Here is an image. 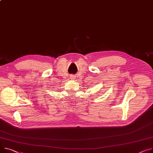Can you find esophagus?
<instances>
[{
  "instance_id": "1",
  "label": "esophagus",
  "mask_w": 153,
  "mask_h": 153,
  "mask_svg": "<svg viewBox=\"0 0 153 153\" xmlns=\"http://www.w3.org/2000/svg\"><path fill=\"white\" fill-rule=\"evenodd\" d=\"M71 79H73V80H74V79H75V77H74V76H71Z\"/></svg>"
}]
</instances>
